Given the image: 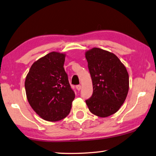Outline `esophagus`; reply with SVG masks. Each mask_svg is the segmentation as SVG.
<instances>
[{"label":"esophagus","instance_id":"1","mask_svg":"<svg viewBox=\"0 0 156 156\" xmlns=\"http://www.w3.org/2000/svg\"><path fill=\"white\" fill-rule=\"evenodd\" d=\"M76 89H77L78 91H80L81 89V85H77V86H76Z\"/></svg>","mask_w":156,"mask_h":156}]
</instances>
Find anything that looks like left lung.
Returning <instances> with one entry per match:
<instances>
[{
  "mask_svg": "<svg viewBox=\"0 0 156 156\" xmlns=\"http://www.w3.org/2000/svg\"><path fill=\"white\" fill-rule=\"evenodd\" d=\"M93 94L86 101L90 111L106 117L115 113L124 103L129 89L125 66L113 53L94 48L86 52Z\"/></svg>",
  "mask_w": 156,
  "mask_h": 156,
  "instance_id": "obj_1",
  "label": "left lung"
}]
</instances>
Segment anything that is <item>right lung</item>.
<instances>
[{"mask_svg":"<svg viewBox=\"0 0 156 156\" xmlns=\"http://www.w3.org/2000/svg\"><path fill=\"white\" fill-rule=\"evenodd\" d=\"M65 54L52 51L34 62L25 89L31 107L42 119L57 122L68 115L75 94L64 69Z\"/></svg>","mask_w":156,"mask_h":156,"instance_id":"obj_1","label":"right lung"}]
</instances>
